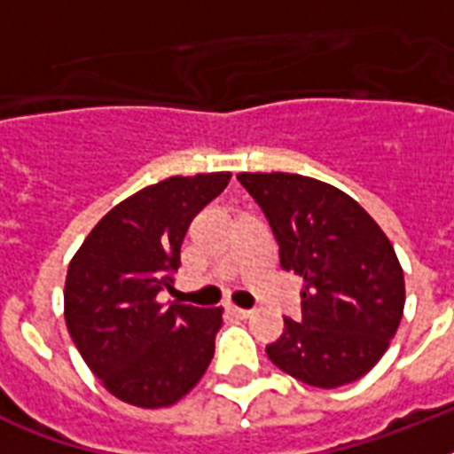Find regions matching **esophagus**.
<instances>
[{"mask_svg": "<svg viewBox=\"0 0 454 454\" xmlns=\"http://www.w3.org/2000/svg\"><path fill=\"white\" fill-rule=\"evenodd\" d=\"M226 309H228V313H233L235 317H249V316H252V310L240 309V306H233V303H228Z\"/></svg>", "mask_w": 454, "mask_h": 454, "instance_id": "esophagus-1", "label": "esophagus"}]
</instances>
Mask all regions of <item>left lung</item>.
Listing matches in <instances>:
<instances>
[{
  "mask_svg": "<svg viewBox=\"0 0 454 454\" xmlns=\"http://www.w3.org/2000/svg\"><path fill=\"white\" fill-rule=\"evenodd\" d=\"M266 214L280 266L301 285V317H285L266 346L270 363L294 380L337 388L372 370L394 339L405 280L394 245L346 192L301 174H238Z\"/></svg>",
  "mask_w": 454,
  "mask_h": 454,
  "instance_id": "obj_1",
  "label": "left lung"
}]
</instances>
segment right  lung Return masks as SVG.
<instances>
[{
    "instance_id": "add662e5",
    "label": "right lung",
    "mask_w": 454,
    "mask_h": 454,
    "mask_svg": "<svg viewBox=\"0 0 454 454\" xmlns=\"http://www.w3.org/2000/svg\"><path fill=\"white\" fill-rule=\"evenodd\" d=\"M228 181V171L169 176L134 192L96 223L67 266V332L120 401L174 405L212 363L223 309L157 297L174 290L191 221Z\"/></svg>"
}]
</instances>
